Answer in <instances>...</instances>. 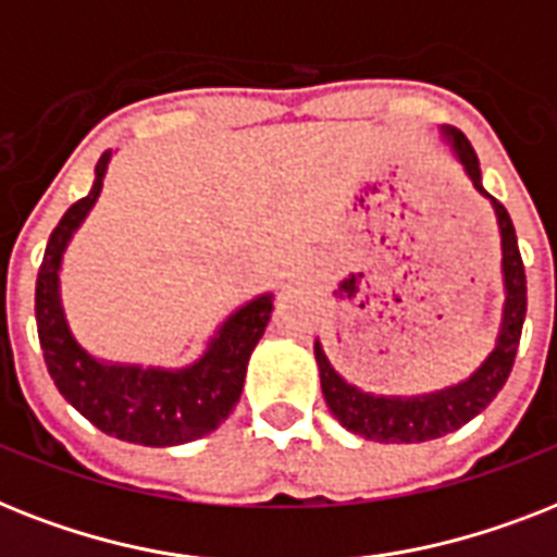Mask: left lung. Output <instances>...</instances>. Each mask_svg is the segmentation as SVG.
Wrapping results in <instances>:
<instances>
[{
	"label": "left lung",
	"mask_w": 557,
	"mask_h": 557,
	"mask_svg": "<svg viewBox=\"0 0 557 557\" xmlns=\"http://www.w3.org/2000/svg\"><path fill=\"white\" fill-rule=\"evenodd\" d=\"M443 137L451 144V152L471 177V184L480 195H486L495 207L497 230H500V267H504V319L497 333L495 350L486 356V362L471 373L469 380L451 388L420 394V397H376L364 394L350 382H345L333 371L331 359L324 356L322 345L315 339L313 354L319 364V380H322L324 403L331 413L348 431L359 434L373 443H425V440L446 437L469 420H474L492 399L500 394L515 364V354L520 345V331L527 319V273H523V258L518 250V235L511 224L509 212L497 198L483 189L480 177V160L471 149L469 137L460 128L446 126Z\"/></svg>",
	"instance_id": "1"
}]
</instances>
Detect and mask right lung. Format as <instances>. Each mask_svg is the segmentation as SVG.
<instances>
[{
    "label": "right lung",
    "instance_id": "1",
    "mask_svg": "<svg viewBox=\"0 0 557 557\" xmlns=\"http://www.w3.org/2000/svg\"><path fill=\"white\" fill-rule=\"evenodd\" d=\"M111 152H102L95 186L71 203L48 238L37 275V331L48 373L62 397L109 437L137 446H181L207 437L242 399L247 362L273 313V293L247 301L209 339L198 362L169 371L102 362L71 333L60 301L62 252L100 198Z\"/></svg>",
    "mask_w": 557,
    "mask_h": 557
}]
</instances>
